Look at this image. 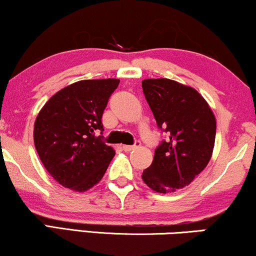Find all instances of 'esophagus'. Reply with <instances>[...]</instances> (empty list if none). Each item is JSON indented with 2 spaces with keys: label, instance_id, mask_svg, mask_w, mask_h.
Returning <instances> with one entry per match:
<instances>
[{
  "label": "esophagus",
  "instance_id": "esophagus-1",
  "mask_svg": "<svg viewBox=\"0 0 256 256\" xmlns=\"http://www.w3.org/2000/svg\"><path fill=\"white\" fill-rule=\"evenodd\" d=\"M140 144H141V142L136 141L134 146H126V144H124V146H122V149H124V152H130V150H132V149H135V148H138V146H140Z\"/></svg>",
  "mask_w": 256,
  "mask_h": 256
}]
</instances>
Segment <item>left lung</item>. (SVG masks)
<instances>
[{
	"label": "left lung",
	"instance_id": "obj_1",
	"mask_svg": "<svg viewBox=\"0 0 256 256\" xmlns=\"http://www.w3.org/2000/svg\"><path fill=\"white\" fill-rule=\"evenodd\" d=\"M143 93L157 126L169 138L157 146L142 180L166 194L188 186L208 166L216 141V116L194 87L166 78L144 79Z\"/></svg>",
	"mask_w": 256,
	"mask_h": 256
}]
</instances>
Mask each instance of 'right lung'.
<instances>
[{"instance_id":"add662e5","label":"right lung","mask_w":256,"mask_h":256,"mask_svg":"<svg viewBox=\"0 0 256 256\" xmlns=\"http://www.w3.org/2000/svg\"><path fill=\"white\" fill-rule=\"evenodd\" d=\"M118 79L80 80L52 96L38 113L34 142L45 169L70 190L85 192L99 183L115 155L96 136Z\"/></svg>"}]
</instances>
